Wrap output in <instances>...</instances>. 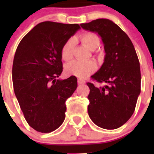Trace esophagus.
Masks as SVG:
<instances>
[{
    "label": "esophagus",
    "instance_id": "esophagus-1",
    "mask_svg": "<svg viewBox=\"0 0 154 154\" xmlns=\"http://www.w3.org/2000/svg\"><path fill=\"white\" fill-rule=\"evenodd\" d=\"M84 83H86V81H85V80H80V79H79V80H78V84L82 85V84H84Z\"/></svg>",
    "mask_w": 154,
    "mask_h": 154
}]
</instances>
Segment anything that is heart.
Instances as JSON below:
<instances>
[{"label":"heart","instance_id":"b5f03b06","mask_svg":"<svg viewBox=\"0 0 154 154\" xmlns=\"http://www.w3.org/2000/svg\"><path fill=\"white\" fill-rule=\"evenodd\" d=\"M80 42L90 51H94L100 45V39L97 34L94 32H86L79 37ZM74 40L69 39L65 43L61 50L62 58L65 61H69L72 59ZM97 69V65L94 61L80 62L73 61L68 63L65 67V71L68 74L74 75L80 79H85L92 74Z\"/></svg>","mask_w":154,"mask_h":154}]
</instances>
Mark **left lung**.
<instances>
[{
  "instance_id": "1",
  "label": "left lung",
  "mask_w": 154,
  "mask_h": 154,
  "mask_svg": "<svg viewBox=\"0 0 154 154\" xmlns=\"http://www.w3.org/2000/svg\"><path fill=\"white\" fill-rule=\"evenodd\" d=\"M82 28L97 32L104 46V62L91 76L104 86L88 83V112L98 127L114 130L122 127L134 112L141 91L140 64L128 35L113 21L99 18L80 24Z\"/></svg>"
}]
</instances>
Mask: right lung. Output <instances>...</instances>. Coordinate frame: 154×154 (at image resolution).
I'll list each match as a JSON object with an SVG mask.
<instances>
[{"mask_svg":"<svg viewBox=\"0 0 154 154\" xmlns=\"http://www.w3.org/2000/svg\"><path fill=\"white\" fill-rule=\"evenodd\" d=\"M80 29L77 24L44 21L24 35L17 48L14 91L26 121L36 131L51 133L64 122L66 101L77 88V79H57L63 72L61 50Z\"/></svg>","mask_w":154,"mask_h":154,"instance_id":"add662e5","label":"right lung"}]
</instances>
